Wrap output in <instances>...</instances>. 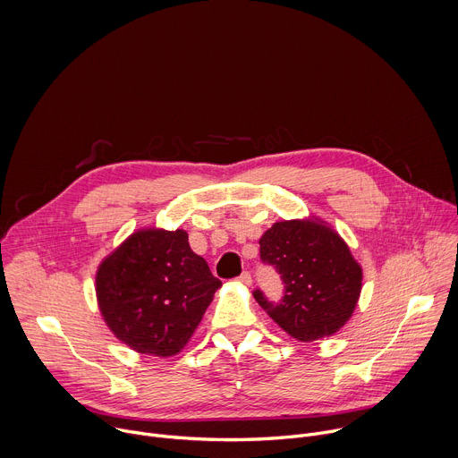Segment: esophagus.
I'll list each match as a JSON object with an SVG mask.
<instances>
[{
    "instance_id": "obj_1",
    "label": "esophagus",
    "mask_w": 458,
    "mask_h": 458,
    "mask_svg": "<svg viewBox=\"0 0 458 458\" xmlns=\"http://www.w3.org/2000/svg\"><path fill=\"white\" fill-rule=\"evenodd\" d=\"M237 279H239V283H242V284H246V286H250V284H251V276H250L248 272H242Z\"/></svg>"
}]
</instances>
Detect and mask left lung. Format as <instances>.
<instances>
[{"label":"left lung","instance_id":"left-lung-1","mask_svg":"<svg viewBox=\"0 0 458 458\" xmlns=\"http://www.w3.org/2000/svg\"><path fill=\"white\" fill-rule=\"evenodd\" d=\"M259 244L260 260L274 267L284 284L279 302L255 290L260 308L301 343L339 332L362 288V268L339 233L311 219L281 221Z\"/></svg>","mask_w":458,"mask_h":458}]
</instances>
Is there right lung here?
Here are the masks:
<instances>
[{
  "label": "right lung",
  "mask_w": 458,
  "mask_h": 458,
  "mask_svg": "<svg viewBox=\"0 0 458 458\" xmlns=\"http://www.w3.org/2000/svg\"><path fill=\"white\" fill-rule=\"evenodd\" d=\"M221 281L184 230H140L98 268L96 293L110 332L140 353H179Z\"/></svg>",
  "instance_id": "1"
}]
</instances>
